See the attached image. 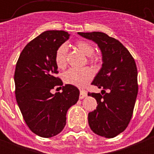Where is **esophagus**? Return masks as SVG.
Returning <instances> with one entry per match:
<instances>
[{"label": "esophagus", "instance_id": "obj_1", "mask_svg": "<svg viewBox=\"0 0 154 154\" xmlns=\"http://www.w3.org/2000/svg\"><path fill=\"white\" fill-rule=\"evenodd\" d=\"M87 96V91L86 90H80V99H83Z\"/></svg>", "mask_w": 154, "mask_h": 154}]
</instances>
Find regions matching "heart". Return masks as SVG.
Returning <instances> with one entry per match:
<instances>
[{
    "label": "heart",
    "instance_id": "obj_1",
    "mask_svg": "<svg viewBox=\"0 0 154 154\" xmlns=\"http://www.w3.org/2000/svg\"><path fill=\"white\" fill-rule=\"evenodd\" d=\"M76 46L82 53L89 56V61L92 63H98L100 61V56L97 54H93L94 48L87 41H77ZM68 46L63 44L58 48L55 54V62L57 67L63 69L67 65ZM94 73L90 68L86 67L80 69L70 68L63 74V80L66 83L78 87H84L93 78Z\"/></svg>",
    "mask_w": 154,
    "mask_h": 154
}]
</instances>
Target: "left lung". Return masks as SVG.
Masks as SVG:
<instances>
[{"instance_id": "8db88e82", "label": "left lung", "mask_w": 154, "mask_h": 154, "mask_svg": "<svg viewBox=\"0 0 154 154\" xmlns=\"http://www.w3.org/2000/svg\"><path fill=\"white\" fill-rule=\"evenodd\" d=\"M78 34L97 43L103 56L102 68L91 84L104 93H88L97 103L96 109L88 113V125L96 134L114 138L127 128L133 116L138 94L136 63L119 40L104 32Z\"/></svg>"}]
</instances>
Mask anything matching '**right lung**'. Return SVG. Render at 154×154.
<instances>
[{"label":"right lung","mask_w":154,"mask_h":154,"mask_svg":"<svg viewBox=\"0 0 154 154\" xmlns=\"http://www.w3.org/2000/svg\"><path fill=\"white\" fill-rule=\"evenodd\" d=\"M69 37L63 30L42 32L24 47L15 66L16 101L29 130L43 138L63 130L68 109L79 99L78 88L70 84L61 87L63 81L57 76L56 52ZM56 86L63 91L52 94Z\"/></svg>","instance_id":"right-lung-1"}]
</instances>
